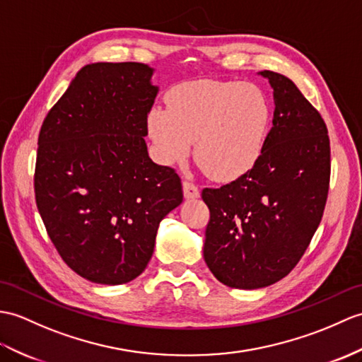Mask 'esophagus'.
<instances>
[{
	"label": "esophagus",
	"instance_id": "esophagus-1",
	"mask_svg": "<svg viewBox=\"0 0 362 362\" xmlns=\"http://www.w3.org/2000/svg\"><path fill=\"white\" fill-rule=\"evenodd\" d=\"M183 196L185 199H197L200 196V189L197 185H194L189 180L183 182Z\"/></svg>",
	"mask_w": 362,
	"mask_h": 362
}]
</instances>
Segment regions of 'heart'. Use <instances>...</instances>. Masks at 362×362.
I'll return each instance as SVG.
<instances>
[{
  "label": "heart",
  "instance_id": "1",
  "mask_svg": "<svg viewBox=\"0 0 362 362\" xmlns=\"http://www.w3.org/2000/svg\"><path fill=\"white\" fill-rule=\"evenodd\" d=\"M270 105L256 85L199 80L175 86L168 107L148 117L149 137L166 163L183 160L196 141L200 166L217 180L236 179L256 165L265 145Z\"/></svg>",
  "mask_w": 362,
  "mask_h": 362
}]
</instances>
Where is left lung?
Here are the masks:
<instances>
[{
	"label": "left lung",
	"mask_w": 362,
	"mask_h": 362,
	"mask_svg": "<svg viewBox=\"0 0 362 362\" xmlns=\"http://www.w3.org/2000/svg\"><path fill=\"white\" fill-rule=\"evenodd\" d=\"M273 88V126L256 165L221 188H205L209 208L204 257L231 288L268 287L304 256L321 223L330 183V140L321 114L282 74Z\"/></svg>",
	"instance_id": "1"
}]
</instances>
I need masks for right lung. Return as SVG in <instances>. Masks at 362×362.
I'll use <instances>...</instances> for the list:
<instances>
[{
	"label": "right lung",
	"instance_id": "1",
	"mask_svg": "<svg viewBox=\"0 0 362 362\" xmlns=\"http://www.w3.org/2000/svg\"><path fill=\"white\" fill-rule=\"evenodd\" d=\"M143 63H92L75 75L38 136L35 200L67 267L120 285L145 270L158 223L183 200L173 168L148 156L158 88Z\"/></svg>",
	"mask_w": 362,
	"mask_h": 362
}]
</instances>
